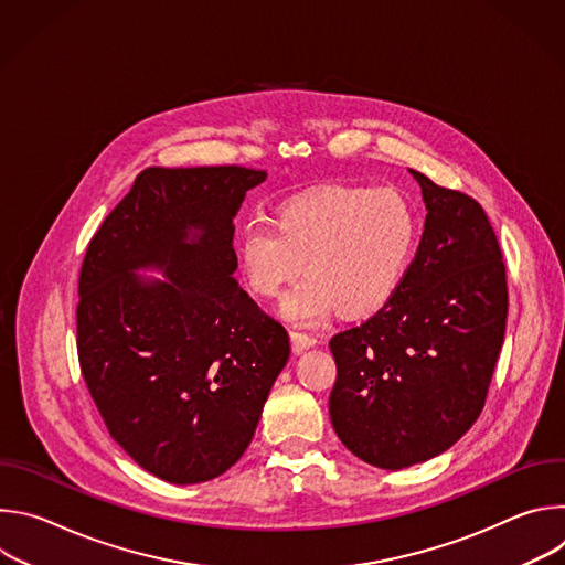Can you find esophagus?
I'll return each instance as SVG.
<instances>
[{"label": "esophagus", "instance_id": "obj_1", "mask_svg": "<svg viewBox=\"0 0 565 565\" xmlns=\"http://www.w3.org/2000/svg\"><path fill=\"white\" fill-rule=\"evenodd\" d=\"M290 342H292V351H295L297 355H301L303 351H308V349H312V347L317 344V338L292 331V333H290Z\"/></svg>", "mask_w": 565, "mask_h": 565}]
</instances>
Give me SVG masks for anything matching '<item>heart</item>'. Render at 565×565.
I'll list each match as a JSON object with an SVG mask.
<instances>
[{
    "label": "heart",
    "instance_id": "1",
    "mask_svg": "<svg viewBox=\"0 0 565 565\" xmlns=\"http://www.w3.org/2000/svg\"><path fill=\"white\" fill-rule=\"evenodd\" d=\"M420 221L395 188H331L288 201L277 221L255 216L238 234V264L259 297H275L303 268L281 315L321 324L340 308L364 317L384 308L405 281Z\"/></svg>",
    "mask_w": 565,
    "mask_h": 565
}]
</instances>
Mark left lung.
<instances>
[{"instance_id":"8db88e82","label":"left lung","mask_w":565,"mask_h":565,"mask_svg":"<svg viewBox=\"0 0 565 565\" xmlns=\"http://www.w3.org/2000/svg\"><path fill=\"white\" fill-rule=\"evenodd\" d=\"M425 232L395 297L329 347L338 380L331 423L344 447L380 469L447 451L486 405L505 340V264L471 196L409 170Z\"/></svg>"}]
</instances>
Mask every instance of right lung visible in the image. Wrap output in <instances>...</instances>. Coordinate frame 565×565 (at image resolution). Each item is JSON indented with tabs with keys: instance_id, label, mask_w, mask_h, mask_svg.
I'll list each match as a JSON object with an SVG mask.
<instances>
[{
	"instance_id": "add662e5",
	"label": "right lung",
	"mask_w": 565,
	"mask_h": 565,
	"mask_svg": "<svg viewBox=\"0 0 565 565\" xmlns=\"http://www.w3.org/2000/svg\"><path fill=\"white\" fill-rule=\"evenodd\" d=\"M266 177L236 166L140 172L79 270L89 393L131 460L177 486L244 456L290 355L286 329L234 279L232 221Z\"/></svg>"
}]
</instances>
